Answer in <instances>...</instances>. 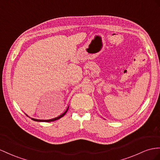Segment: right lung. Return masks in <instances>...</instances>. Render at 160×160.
<instances>
[{
	"mask_svg": "<svg viewBox=\"0 0 160 160\" xmlns=\"http://www.w3.org/2000/svg\"><path fill=\"white\" fill-rule=\"evenodd\" d=\"M68 108H69V106H68L67 110H65V112H64L63 114H62L61 115H60L59 116H58V117H56L54 118H52V119H49V120H40V119H36V118H31V119L34 120V121H37V122H52V121H54V120H58V119H59L60 118H62V116H64V115H65V114L67 113V110L68 109ZM26 116H28V117H29V116L28 114H26Z\"/></svg>",
	"mask_w": 160,
	"mask_h": 160,
	"instance_id": "1",
	"label": "right lung"
}]
</instances>
